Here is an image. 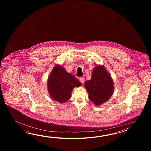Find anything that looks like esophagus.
<instances>
[{"label":"esophagus","mask_w":151,"mask_h":151,"mask_svg":"<svg viewBox=\"0 0 151 151\" xmlns=\"http://www.w3.org/2000/svg\"><path fill=\"white\" fill-rule=\"evenodd\" d=\"M79 81H80L81 83H83L84 81H85V79H84L83 77H80V78H79Z\"/></svg>","instance_id":"obj_1"}]
</instances>
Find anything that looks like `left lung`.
<instances>
[{
	"label": "left lung",
	"mask_w": 151,
	"mask_h": 151,
	"mask_svg": "<svg viewBox=\"0 0 151 151\" xmlns=\"http://www.w3.org/2000/svg\"><path fill=\"white\" fill-rule=\"evenodd\" d=\"M89 94V99L96 106L109 100L114 89L111 76L102 66L94 68L91 79L85 82Z\"/></svg>",
	"instance_id": "1"
}]
</instances>
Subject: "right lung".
Wrapping results in <instances>:
<instances>
[{
  "label": "right lung",
  "mask_w": 151,
  "mask_h": 151,
  "mask_svg": "<svg viewBox=\"0 0 151 151\" xmlns=\"http://www.w3.org/2000/svg\"><path fill=\"white\" fill-rule=\"evenodd\" d=\"M81 85L72 74L68 73L64 68L56 65L48 78V90L53 99L64 103L70 99L72 90L74 87Z\"/></svg>",
  "instance_id": "right-lung-1"
}]
</instances>
